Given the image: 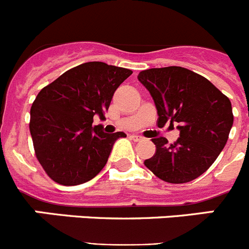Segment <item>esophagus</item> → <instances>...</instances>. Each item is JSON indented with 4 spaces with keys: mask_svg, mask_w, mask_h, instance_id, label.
<instances>
[{
    "mask_svg": "<svg viewBox=\"0 0 249 249\" xmlns=\"http://www.w3.org/2000/svg\"><path fill=\"white\" fill-rule=\"evenodd\" d=\"M131 138L135 141V142H140V141L143 140V137H141V136H137V135H132Z\"/></svg>",
    "mask_w": 249,
    "mask_h": 249,
    "instance_id": "obj_1",
    "label": "esophagus"
}]
</instances>
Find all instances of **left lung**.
I'll list each match as a JSON object with an SVG mask.
<instances>
[{
	"label": "left lung",
	"instance_id": "left-lung-1",
	"mask_svg": "<svg viewBox=\"0 0 249 249\" xmlns=\"http://www.w3.org/2000/svg\"><path fill=\"white\" fill-rule=\"evenodd\" d=\"M138 81L155 101L158 126L177 123L179 138L168 144L152 138L153 157L144 166L168 183H186L203 175L227 143L232 105L214 85L187 68L171 66L140 72Z\"/></svg>",
	"mask_w": 249,
	"mask_h": 249
}]
</instances>
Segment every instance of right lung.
I'll use <instances>...</instances> for the list:
<instances>
[{"mask_svg": "<svg viewBox=\"0 0 249 249\" xmlns=\"http://www.w3.org/2000/svg\"><path fill=\"white\" fill-rule=\"evenodd\" d=\"M131 74L127 68L86 62L39 91L31 107L30 132L37 160L51 179L77 186L102 171L114 142L126 135L92 127L93 116L105 118L114 91Z\"/></svg>", "mask_w": 249, "mask_h": 249, "instance_id": "obj_1", "label": "right lung"}]
</instances>
